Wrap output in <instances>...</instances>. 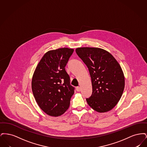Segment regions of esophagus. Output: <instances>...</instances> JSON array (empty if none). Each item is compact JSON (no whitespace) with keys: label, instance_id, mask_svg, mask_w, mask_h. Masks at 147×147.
Wrapping results in <instances>:
<instances>
[{"label":"esophagus","instance_id":"esophagus-1","mask_svg":"<svg viewBox=\"0 0 147 147\" xmlns=\"http://www.w3.org/2000/svg\"><path fill=\"white\" fill-rule=\"evenodd\" d=\"M76 90H77V91H80V90H81V88L80 86H78V87H77V88H76Z\"/></svg>","mask_w":147,"mask_h":147}]
</instances>
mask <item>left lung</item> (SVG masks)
<instances>
[{
    "instance_id": "left-lung-1",
    "label": "left lung",
    "mask_w": 147,
    "mask_h": 147,
    "mask_svg": "<svg viewBox=\"0 0 147 147\" xmlns=\"http://www.w3.org/2000/svg\"><path fill=\"white\" fill-rule=\"evenodd\" d=\"M76 52L90 73L92 92L86 101L98 112L110 111L117 105L125 88L122 68L111 53L95 47H80Z\"/></svg>"
}]
</instances>
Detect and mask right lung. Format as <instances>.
<instances>
[{
    "instance_id": "obj_1",
    "label": "right lung",
    "mask_w": 147,
    "mask_h": 147,
    "mask_svg": "<svg viewBox=\"0 0 147 147\" xmlns=\"http://www.w3.org/2000/svg\"><path fill=\"white\" fill-rule=\"evenodd\" d=\"M74 49L61 48L46 52L37 64L32 79L36 102L48 115H62L69 108L74 88L65 67Z\"/></svg>"
}]
</instances>
